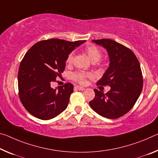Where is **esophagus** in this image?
<instances>
[{
	"mask_svg": "<svg viewBox=\"0 0 158 158\" xmlns=\"http://www.w3.org/2000/svg\"><path fill=\"white\" fill-rule=\"evenodd\" d=\"M75 89L79 90V91H84V90H85L86 89L84 88V87H82V86H75Z\"/></svg>",
	"mask_w": 158,
	"mask_h": 158,
	"instance_id": "34e87169",
	"label": "esophagus"
}]
</instances>
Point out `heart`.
<instances>
[{
  "mask_svg": "<svg viewBox=\"0 0 158 158\" xmlns=\"http://www.w3.org/2000/svg\"><path fill=\"white\" fill-rule=\"evenodd\" d=\"M85 52H86L87 56H89L90 60L93 62H96L101 59L102 56V52L98 48L94 45H89L85 48ZM74 60V52H72L67 56L66 59V62L67 64H72ZM91 77V74L84 73V72H77L72 74V79L81 84H85L86 83L87 78H90Z\"/></svg>",
  "mask_w": 158,
  "mask_h": 158,
  "instance_id": "1",
  "label": "heart"
}]
</instances>
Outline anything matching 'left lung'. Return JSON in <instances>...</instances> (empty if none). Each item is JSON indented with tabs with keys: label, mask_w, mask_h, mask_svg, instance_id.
I'll return each instance as SVG.
<instances>
[{
	"label": "left lung",
	"mask_w": 158,
	"mask_h": 158,
	"mask_svg": "<svg viewBox=\"0 0 158 158\" xmlns=\"http://www.w3.org/2000/svg\"><path fill=\"white\" fill-rule=\"evenodd\" d=\"M107 50L109 67L97 85L110 86L106 94L94 89L95 98L89 102L94 110L108 119H117L127 113L136 103L143 88L139 62L131 50L111 39L92 40Z\"/></svg>",
	"instance_id": "8db88e82"
}]
</instances>
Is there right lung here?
I'll return each mask as SVG.
<instances>
[{
    "mask_svg": "<svg viewBox=\"0 0 158 158\" xmlns=\"http://www.w3.org/2000/svg\"><path fill=\"white\" fill-rule=\"evenodd\" d=\"M84 42L51 39L37 42L27 52L17 79L19 99L30 114L48 120L67 108L73 85L67 83L54 89L51 84L64 72L67 56Z\"/></svg>",
    "mask_w": 158,
    "mask_h": 158,
    "instance_id": "right-lung-1",
    "label": "right lung"
}]
</instances>
